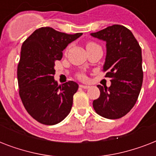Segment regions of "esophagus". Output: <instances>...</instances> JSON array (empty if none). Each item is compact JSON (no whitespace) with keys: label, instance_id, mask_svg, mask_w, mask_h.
Masks as SVG:
<instances>
[{"label":"esophagus","instance_id":"1","mask_svg":"<svg viewBox=\"0 0 156 156\" xmlns=\"http://www.w3.org/2000/svg\"><path fill=\"white\" fill-rule=\"evenodd\" d=\"M81 88H83V89H89L90 87V86H86V85H79Z\"/></svg>","mask_w":156,"mask_h":156}]
</instances>
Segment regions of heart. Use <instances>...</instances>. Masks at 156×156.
Listing matches in <instances>:
<instances>
[{
	"label": "heart",
	"instance_id": "heart-1",
	"mask_svg": "<svg viewBox=\"0 0 156 156\" xmlns=\"http://www.w3.org/2000/svg\"><path fill=\"white\" fill-rule=\"evenodd\" d=\"M95 44H96L94 42H88L87 44V47L92 46V45H95ZM78 78H80V79H83V80H84V79H86V76L84 75V74H78Z\"/></svg>",
	"mask_w": 156,
	"mask_h": 156
}]
</instances>
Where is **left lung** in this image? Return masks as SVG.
<instances>
[{
    "instance_id": "8db88e82",
    "label": "left lung",
    "mask_w": 156,
    "mask_h": 156,
    "mask_svg": "<svg viewBox=\"0 0 156 156\" xmlns=\"http://www.w3.org/2000/svg\"><path fill=\"white\" fill-rule=\"evenodd\" d=\"M90 35L106 41L103 71L111 78L109 87L97 86L100 95L93 101V108L103 117L121 118L133 108L143 84L140 45L128 28L117 24Z\"/></svg>"
}]
</instances>
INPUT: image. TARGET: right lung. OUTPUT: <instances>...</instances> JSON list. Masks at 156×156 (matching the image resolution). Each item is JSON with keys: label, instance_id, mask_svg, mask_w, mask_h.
<instances>
[{"label": "right lung", "instance_id": "right-lung-1", "mask_svg": "<svg viewBox=\"0 0 156 156\" xmlns=\"http://www.w3.org/2000/svg\"><path fill=\"white\" fill-rule=\"evenodd\" d=\"M82 35L46 27L35 30L23 42L17 71L19 95L27 112L40 123L56 125L70 112L78 85L73 81L58 85L54 66L67 45Z\"/></svg>", "mask_w": 156, "mask_h": 156}]
</instances>
